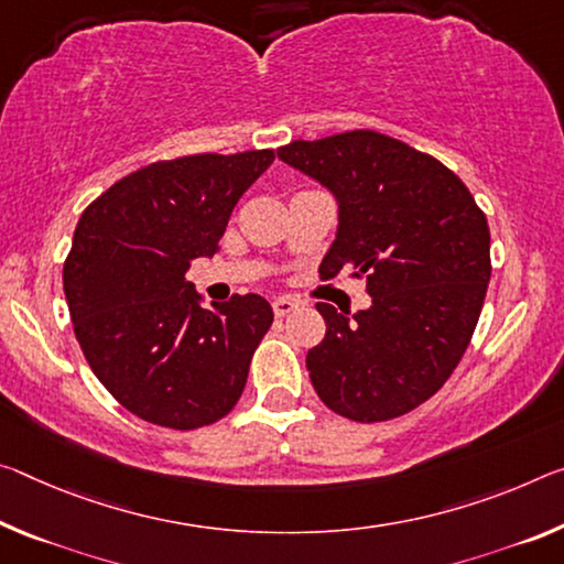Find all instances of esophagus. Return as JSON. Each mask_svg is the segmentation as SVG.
Here are the masks:
<instances>
[{"label": "esophagus", "instance_id": "34e87169", "mask_svg": "<svg viewBox=\"0 0 564 564\" xmlns=\"http://www.w3.org/2000/svg\"><path fill=\"white\" fill-rule=\"evenodd\" d=\"M296 306H299V301H293V299H285V296L283 299H275L273 301V314L279 316V318H283V316H289Z\"/></svg>", "mask_w": 564, "mask_h": 564}]
</instances>
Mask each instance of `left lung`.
Wrapping results in <instances>:
<instances>
[{
	"label": "left lung",
	"mask_w": 564,
	"mask_h": 564,
	"mask_svg": "<svg viewBox=\"0 0 564 564\" xmlns=\"http://www.w3.org/2000/svg\"><path fill=\"white\" fill-rule=\"evenodd\" d=\"M283 163L338 200L321 263L366 279L371 308L354 321L316 303L326 336L306 356L321 401L351 422H387L424 404L457 369L491 275L487 216L440 160L377 130L293 140Z\"/></svg>",
	"instance_id": "8db88e82"
}]
</instances>
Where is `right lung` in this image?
Here are the masks:
<instances>
[{"label": "right lung", "mask_w": 564, "mask_h": 564, "mask_svg": "<svg viewBox=\"0 0 564 564\" xmlns=\"http://www.w3.org/2000/svg\"><path fill=\"white\" fill-rule=\"evenodd\" d=\"M273 150L158 160L87 205L62 268L75 336L102 387L150 424L191 432L228 414L273 324L246 293L203 308L185 279Z\"/></svg>", "instance_id": "1"}]
</instances>
